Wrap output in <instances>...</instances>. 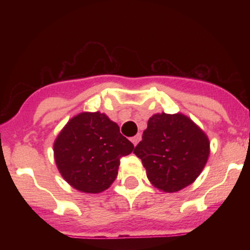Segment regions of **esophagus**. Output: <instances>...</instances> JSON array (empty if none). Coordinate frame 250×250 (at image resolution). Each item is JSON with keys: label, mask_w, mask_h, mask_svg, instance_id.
<instances>
[{"label": "esophagus", "mask_w": 250, "mask_h": 250, "mask_svg": "<svg viewBox=\"0 0 250 250\" xmlns=\"http://www.w3.org/2000/svg\"><path fill=\"white\" fill-rule=\"evenodd\" d=\"M140 140H141V134H136V135H135V136L131 137L130 141L133 142V145H134V146H136L137 143L140 142Z\"/></svg>", "instance_id": "esophagus-1"}]
</instances>
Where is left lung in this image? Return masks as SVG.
Wrapping results in <instances>:
<instances>
[{
    "label": "left lung",
    "mask_w": 250,
    "mask_h": 250,
    "mask_svg": "<svg viewBox=\"0 0 250 250\" xmlns=\"http://www.w3.org/2000/svg\"><path fill=\"white\" fill-rule=\"evenodd\" d=\"M205 131L183 114H155L148 120L134 153L142 161L151 185L175 193L191 185L209 156Z\"/></svg>",
    "instance_id": "obj_1"
}]
</instances>
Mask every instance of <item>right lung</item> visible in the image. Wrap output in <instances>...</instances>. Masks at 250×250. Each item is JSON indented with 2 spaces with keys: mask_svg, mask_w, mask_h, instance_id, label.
I'll return each mask as SVG.
<instances>
[{
  "mask_svg": "<svg viewBox=\"0 0 250 250\" xmlns=\"http://www.w3.org/2000/svg\"><path fill=\"white\" fill-rule=\"evenodd\" d=\"M133 150L134 145L120 133L119 125L100 111L74 116L54 142V157L63 179L89 194L110 187L120 159Z\"/></svg>",
  "mask_w": 250,
  "mask_h": 250,
  "instance_id": "add662e5",
  "label": "right lung"
}]
</instances>
